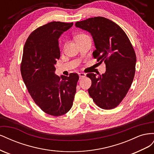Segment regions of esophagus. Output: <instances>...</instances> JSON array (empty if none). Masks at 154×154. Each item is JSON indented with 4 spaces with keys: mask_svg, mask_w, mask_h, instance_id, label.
I'll list each match as a JSON object with an SVG mask.
<instances>
[{
    "mask_svg": "<svg viewBox=\"0 0 154 154\" xmlns=\"http://www.w3.org/2000/svg\"><path fill=\"white\" fill-rule=\"evenodd\" d=\"M86 76V74L84 72H80L79 73V76H80V78H84Z\"/></svg>",
    "mask_w": 154,
    "mask_h": 154,
    "instance_id": "34e87169",
    "label": "esophagus"
}]
</instances>
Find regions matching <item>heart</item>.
Listing matches in <instances>:
<instances>
[{
	"label": "heart",
	"instance_id": "obj_1",
	"mask_svg": "<svg viewBox=\"0 0 154 154\" xmlns=\"http://www.w3.org/2000/svg\"><path fill=\"white\" fill-rule=\"evenodd\" d=\"M88 36L87 35H86L85 33H80L76 35V41H78V40H82V39H84V38H88Z\"/></svg>",
	"mask_w": 154,
	"mask_h": 154
}]
</instances>
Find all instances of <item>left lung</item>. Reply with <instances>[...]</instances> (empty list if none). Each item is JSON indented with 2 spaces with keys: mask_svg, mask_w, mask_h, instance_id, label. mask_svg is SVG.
<instances>
[{
  "mask_svg": "<svg viewBox=\"0 0 154 154\" xmlns=\"http://www.w3.org/2000/svg\"><path fill=\"white\" fill-rule=\"evenodd\" d=\"M75 26L91 34L96 47L93 57L106 66L101 75L87 74L92 81L88 94L100 108L112 109L122 101L134 80L136 55L132 45L125 31L108 18H90Z\"/></svg>",
  "mask_w": 154,
  "mask_h": 154,
  "instance_id": "1",
  "label": "left lung"
}]
</instances>
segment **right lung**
<instances>
[{"label":"right lung","instance_id":"add662e5","mask_svg":"<svg viewBox=\"0 0 154 154\" xmlns=\"http://www.w3.org/2000/svg\"><path fill=\"white\" fill-rule=\"evenodd\" d=\"M73 23L51 22L32 31L23 50L20 71L35 103L46 114L60 116L71 109L79 76L56 75L54 67L60 57L58 38Z\"/></svg>","mask_w":154,"mask_h":154}]
</instances>
